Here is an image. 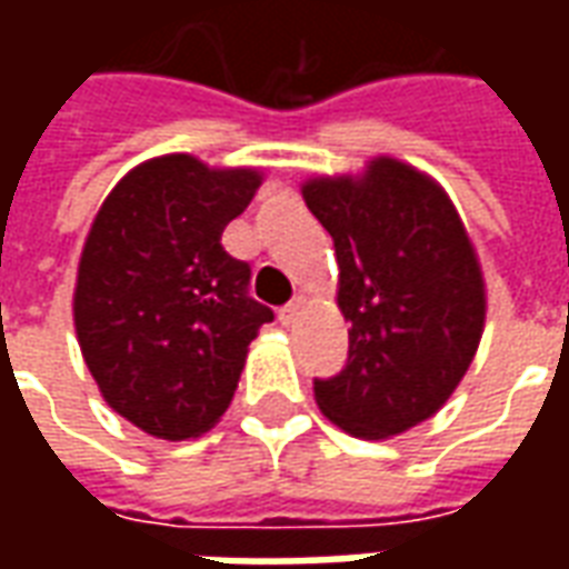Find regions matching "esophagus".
Instances as JSON below:
<instances>
[{"mask_svg":"<svg viewBox=\"0 0 569 569\" xmlns=\"http://www.w3.org/2000/svg\"><path fill=\"white\" fill-rule=\"evenodd\" d=\"M301 308H305V298H292V301H289V305L280 310V320H283L286 326H289V322H296L298 313H301Z\"/></svg>","mask_w":569,"mask_h":569,"instance_id":"1","label":"esophagus"}]
</instances>
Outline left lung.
I'll list each match as a JSON object with an SVG mask.
<instances>
[{
  "mask_svg": "<svg viewBox=\"0 0 569 569\" xmlns=\"http://www.w3.org/2000/svg\"><path fill=\"white\" fill-rule=\"evenodd\" d=\"M308 210L332 234L345 369L313 378L322 415L359 439L432 418L476 357L485 283L448 194L408 163L371 161L362 179H310Z\"/></svg>",
  "mask_w": 569,
  "mask_h": 569,
  "instance_id": "obj_1",
  "label": "left lung"
}]
</instances>
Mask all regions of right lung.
Returning <instances> with one entry per match:
<instances>
[{
  "label": "right lung",
  "mask_w": 569,
  "mask_h": 569,
  "mask_svg": "<svg viewBox=\"0 0 569 569\" xmlns=\"http://www.w3.org/2000/svg\"><path fill=\"white\" fill-rule=\"evenodd\" d=\"M256 170L163 154L103 200L76 283V332L121 418L158 439H194L234 399L247 347L273 310L249 296L247 261L222 247Z\"/></svg>",
  "instance_id": "1"
}]
</instances>
